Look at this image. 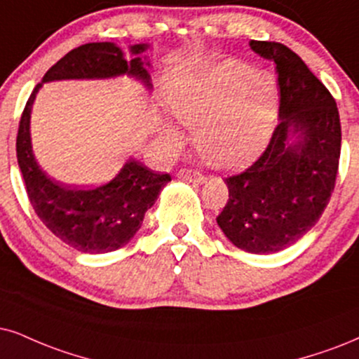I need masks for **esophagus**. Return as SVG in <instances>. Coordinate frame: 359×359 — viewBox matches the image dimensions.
Listing matches in <instances>:
<instances>
[{
    "mask_svg": "<svg viewBox=\"0 0 359 359\" xmlns=\"http://www.w3.org/2000/svg\"><path fill=\"white\" fill-rule=\"evenodd\" d=\"M177 177H179V179H182V180H189V182H194V184H203V182H205V177H203L201 172L190 170V169L179 170Z\"/></svg>",
    "mask_w": 359,
    "mask_h": 359,
    "instance_id": "1",
    "label": "esophagus"
}]
</instances>
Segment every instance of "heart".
Segmentation results:
<instances>
[{"instance_id": "heart-1", "label": "heart", "mask_w": 359, "mask_h": 359, "mask_svg": "<svg viewBox=\"0 0 359 359\" xmlns=\"http://www.w3.org/2000/svg\"><path fill=\"white\" fill-rule=\"evenodd\" d=\"M167 107L180 124L192 129L194 144L215 169L235 170L260 156L273 133L278 89L269 72H255L245 62H215L172 81ZM162 146L175 152L182 134L162 126Z\"/></svg>"}]
</instances>
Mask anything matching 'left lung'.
I'll return each mask as SVG.
<instances>
[{"instance_id":"1","label":"left lung","mask_w":359,"mask_h":359,"mask_svg":"<svg viewBox=\"0 0 359 359\" xmlns=\"http://www.w3.org/2000/svg\"><path fill=\"white\" fill-rule=\"evenodd\" d=\"M250 48L275 62L280 122L257 162L225 179L229 201L217 224L235 247L275 253L310 232L328 205L341 124L337 101L297 53L273 41H250Z\"/></svg>"}]
</instances>
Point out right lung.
<instances>
[{"label": "right lung", "mask_w": 359, "mask_h": 359, "mask_svg": "<svg viewBox=\"0 0 359 359\" xmlns=\"http://www.w3.org/2000/svg\"><path fill=\"white\" fill-rule=\"evenodd\" d=\"M147 44L130 46L127 59L114 43H88L72 49L49 69L36 86L22 111L16 137L18 165L36 215L62 242L83 253H107L130 242L144 215L170 182L169 174H156L135 158H129L109 184L96 189H71L46 175L31 147L29 119L36 94L43 83L62 79H109L130 76L152 88Z\"/></svg>", "instance_id": "1"}]
</instances>
